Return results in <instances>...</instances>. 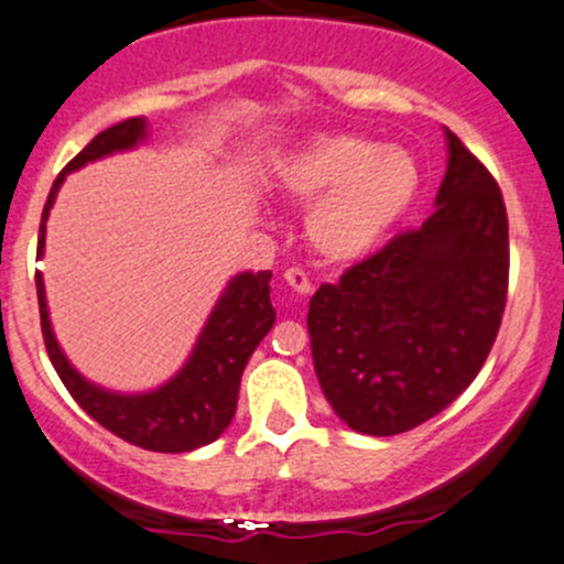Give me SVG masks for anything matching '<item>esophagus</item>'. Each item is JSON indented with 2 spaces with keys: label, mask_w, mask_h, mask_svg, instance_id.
Instances as JSON below:
<instances>
[{
  "label": "esophagus",
  "mask_w": 564,
  "mask_h": 564,
  "mask_svg": "<svg viewBox=\"0 0 564 564\" xmlns=\"http://www.w3.org/2000/svg\"><path fill=\"white\" fill-rule=\"evenodd\" d=\"M283 281H286V286L291 291H296V294H300V296L313 294V283H310V278L304 275L300 268H289L286 273H283Z\"/></svg>",
  "instance_id": "esophagus-1"
}]
</instances>
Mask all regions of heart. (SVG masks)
<instances>
[{
    "label": "heart",
    "instance_id": "1",
    "mask_svg": "<svg viewBox=\"0 0 564 564\" xmlns=\"http://www.w3.org/2000/svg\"><path fill=\"white\" fill-rule=\"evenodd\" d=\"M275 187L291 204L310 206L304 238L321 262L366 260L408 215L422 172L398 145H377L360 134H318L275 166Z\"/></svg>",
    "mask_w": 564,
    "mask_h": 564
}]
</instances>
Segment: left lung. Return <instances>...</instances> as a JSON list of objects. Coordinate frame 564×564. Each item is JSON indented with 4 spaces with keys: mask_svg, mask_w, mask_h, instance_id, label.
Masks as SVG:
<instances>
[{
    "mask_svg": "<svg viewBox=\"0 0 564 564\" xmlns=\"http://www.w3.org/2000/svg\"><path fill=\"white\" fill-rule=\"evenodd\" d=\"M445 142L448 166L432 217L310 300L321 390L364 435H400L437 416L480 373L501 326L507 206L451 129Z\"/></svg>",
    "mask_w": 564,
    "mask_h": 564,
    "instance_id": "left-lung-1",
    "label": "left lung"
}]
</instances>
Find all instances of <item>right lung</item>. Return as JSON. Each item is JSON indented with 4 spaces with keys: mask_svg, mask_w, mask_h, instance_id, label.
Returning a JSON list of instances; mask_svg holds the SVG:
<instances>
[{
    "mask_svg": "<svg viewBox=\"0 0 564 564\" xmlns=\"http://www.w3.org/2000/svg\"><path fill=\"white\" fill-rule=\"evenodd\" d=\"M145 140L148 121L142 116L119 121L97 134L79 156L57 174L47 204H44L42 225H39V260L44 257L50 209H53L66 174L82 170L97 159L132 151ZM270 278H273L270 270L232 275L200 328L191 358L156 390L113 392L84 379L57 345L53 323H50L42 273H36L44 345H47L50 360L70 398L116 437L156 453L196 451L200 445L215 443L236 416L243 368L275 323V310L270 304Z\"/></svg>",
    "mask_w": 564,
    "mask_h": 564,
    "instance_id": "1",
    "label": "right lung"
}]
</instances>
